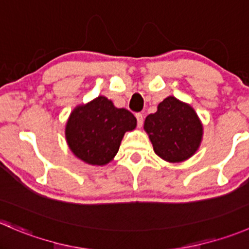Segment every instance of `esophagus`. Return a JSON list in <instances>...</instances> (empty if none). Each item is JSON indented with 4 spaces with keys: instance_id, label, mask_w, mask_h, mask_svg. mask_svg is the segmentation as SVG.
I'll use <instances>...</instances> for the list:
<instances>
[{
    "instance_id": "esophagus-1",
    "label": "esophagus",
    "mask_w": 249,
    "mask_h": 249,
    "mask_svg": "<svg viewBox=\"0 0 249 249\" xmlns=\"http://www.w3.org/2000/svg\"><path fill=\"white\" fill-rule=\"evenodd\" d=\"M136 119H137V126L141 127L142 124H143V115H142L141 113H137Z\"/></svg>"
}]
</instances>
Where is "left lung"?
I'll list each match as a JSON object with an SVG mask.
<instances>
[{
	"mask_svg": "<svg viewBox=\"0 0 249 249\" xmlns=\"http://www.w3.org/2000/svg\"><path fill=\"white\" fill-rule=\"evenodd\" d=\"M154 153L169 163L191 158L201 146L203 124L196 110L174 96L164 98L143 125Z\"/></svg>",
	"mask_w": 249,
	"mask_h": 249,
	"instance_id": "obj_1",
	"label": "left lung"
}]
</instances>
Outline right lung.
Segmentation results:
<instances>
[{"label": "right lung", "instance_id": "right-lung-1", "mask_svg": "<svg viewBox=\"0 0 249 249\" xmlns=\"http://www.w3.org/2000/svg\"><path fill=\"white\" fill-rule=\"evenodd\" d=\"M136 125L132 113L98 96L71 110L64 135L76 158L90 165L103 166L114 159L125 132L132 131Z\"/></svg>", "mask_w": 249, "mask_h": 249}]
</instances>
